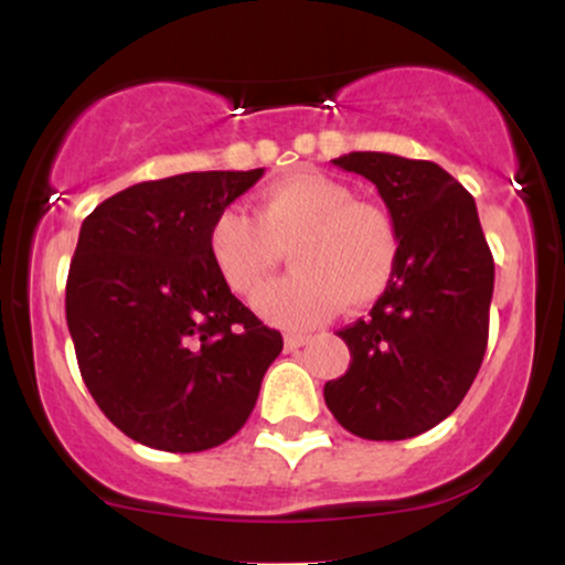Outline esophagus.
Returning a JSON list of instances; mask_svg holds the SVG:
<instances>
[{
	"label": "esophagus",
	"mask_w": 565,
	"mask_h": 565,
	"mask_svg": "<svg viewBox=\"0 0 565 565\" xmlns=\"http://www.w3.org/2000/svg\"><path fill=\"white\" fill-rule=\"evenodd\" d=\"M310 337L308 334H300V332H289L287 337H284V345H287V350H297L302 348L305 342H308Z\"/></svg>",
	"instance_id": "34e87169"
}]
</instances>
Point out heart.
Instances as JSON below:
<instances>
[{"instance_id": "heart-1", "label": "heart", "mask_w": 565, "mask_h": 565, "mask_svg": "<svg viewBox=\"0 0 565 565\" xmlns=\"http://www.w3.org/2000/svg\"><path fill=\"white\" fill-rule=\"evenodd\" d=\"M287 252L291 274L257 297V310L287 329L313 327L340 305L377 302L398 270L395 220L377 201L355 199L340 180L297 170L255 199L252 217L220 212L210 257L236 295L265 287Z\"/></svg>"}]
</instances>
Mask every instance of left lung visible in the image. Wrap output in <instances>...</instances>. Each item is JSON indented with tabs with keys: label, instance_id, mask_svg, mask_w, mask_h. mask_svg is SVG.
<instances>
[{
	"label": "left lung",
	"instance_id": "left-lung-1",
	"mask_svg": "<svg viewBox=\"0 0 565 565\" xmlns=\"http://www.w3.org/2000/svg\"><path fill=\"white\" fill-rule=\"evenodd\" d=\"M334 164L377 185L401 257L366 319L337 332L353 361L323 398L353 436L404 440L444 423L481 369L494 257L476 201L433 161L353 151Z\"/></svg>",
	"mask_w": 565,
	"mask_h": 565
}]
</instances>
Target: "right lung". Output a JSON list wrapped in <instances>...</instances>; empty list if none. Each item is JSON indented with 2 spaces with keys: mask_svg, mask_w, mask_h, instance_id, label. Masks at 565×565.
Here are the masks:
<instances>
[{
  "mask_svg": "<svg viewBox=\"0 0 565 565\" xmlns=\"http://www.w3.org/2000/svg\"><path fill=\"white\" fill-rule=\"evenodd\" d=\"M263 170L129 185L84 217L66 321L95 404L125 436L191 454L225 444L257 404L281 332L233 297L210 257L220 212Z\"/></svg>",
  "mask_w": 565,
  "mask_h": 565,
  "instance_id": "1",
  "label": "right lung"
}]
</instances>
